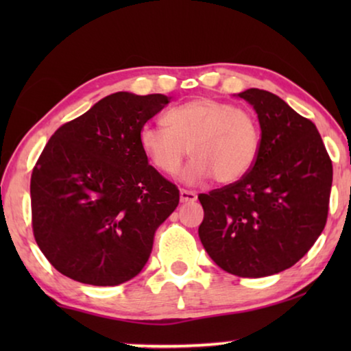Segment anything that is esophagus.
<instances>
[{"label":"esophagus","mask_w":351,"mask_h":351,"mask_svg":"<svg viewBox=\"0 0 351 351\" xmlns=\"http://www.w3.org/2000/svg\"><path fill=\"white\" fill-rule=\"evenodd\" d=\"M196 198H198V196H196L195 191H189V190H184V189L180 190V201H182V203H193V201H196Z\"/></svg>","instance_id":"esophagus-1"}]
</instances>
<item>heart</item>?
<instances>
[{"label":"heart","mask_w":351,"mask_h":351,"mask_svg":"<svg viewBox=\"0 0 351 351\" xmlns=\"http://www.w3.org/2000/svg\"><path fill=\"white\" fill-rule=\"evenodd\" d=\"M165 128L143 124L138 145L162 174L174 176L189 155L184 180L195 184L214 176L234 184L251 171L261 148V129L247 110L210 97H198L167 110Z\"/></svg>","instance_id":"1"}]
</instances>
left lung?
Instances as JSON below:
<instances>
[{
    "instance_id": "obj_1",
    "label": "left lung",
    "mask_w": 351,
    "mask_h": 351,
    "mask_svg": "<svg viewBox=\"0 0 351 351\" xmlns=\"http://www.w3.org/2000/svg\"><path fill=\"white\" fill-rule=\"evenodd\" d=\"M238 97L256 110L261 148L243 179L198 195V234L222 270L262 278L299 262L324 230L332 161L315 124L278 95L252 88Z\"/></svg>"
}]
</instances>
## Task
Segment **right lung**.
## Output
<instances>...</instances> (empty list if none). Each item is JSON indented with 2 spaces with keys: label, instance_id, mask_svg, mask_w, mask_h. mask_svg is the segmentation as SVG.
<instances>
[{
  "label": "right lung",
  "instance_id": "add662e5",
  "mask_svg": "<svg viewBox=\"0 0 351 351\" xmlns=\"http://www.w3.org/2000/svg\"><path fill=\"white\" fill-rule=\"evenodd\" d=\"M114 93L54 132L32 172L36 244L62 275L118 286L142 271L179 189L148 165L138 131L169 104Z\"/></svg>",
  "mask_w": 351,
  "mask_h": 351
}]
</instances>
